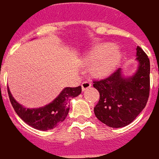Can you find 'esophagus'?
Instances as JSON below:
<instances>
[{
	"label": "esophagus",
	"mask_w": 159,
	"mask_h": 159,
	"mask_svg": "<svg viewBox=\"0 0 159 159\" xmlns=\"http://www.w3.org/2000/svg\"><path fill=\"white\" fill-rule=\"evenodd\" d=\"M91 86H92V83L91 82H89V81H85V82H83L82 83V89H83V91H84V90H86L87 89H89Z\"/></svg>",
	"instance_id": "34e87169"
}]
</instances>
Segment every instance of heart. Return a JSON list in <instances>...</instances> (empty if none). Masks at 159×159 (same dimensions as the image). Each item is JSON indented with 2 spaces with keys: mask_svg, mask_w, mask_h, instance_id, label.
Returning <instances> with one entry per match:
<instances>
[{
  "mask_svg": "<svg viewBox=\"0 0 159 159\" xmlns=\"http://www.w3.org/2000/svg\"><path fill=\"white\" fill-rule=\"evenodd\" d=\"M89 63H94L93 72L100 76H107L117 68L121 61V52L112 44L105 43L92 49L86 57Z\"/></svg>",
  "mask_w": 159,
  "mask_h": 159,
  "instance_id": "1",
  "label": "heart"
}]
</instances>
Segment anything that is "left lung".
<instances>
[{
    "mask_svg": "<svg viewBox=\"0 0 159 159\" xmlns=\"http://www.w3.org/2000/svg\"><path fill=\"white\" fill-rule=\"evenodd\" d=\"M136 55L139 67L132 77L124 78L118 68L104 79L93 80V86L100 93L94 114L107 126H126L147 105L150 93V60L139 46Z\"/></svg>",
    "mask_w": 159,
    "mask_h": 159,
    "instance_id": "1",
    "label": "left lung"
}]
</instances>
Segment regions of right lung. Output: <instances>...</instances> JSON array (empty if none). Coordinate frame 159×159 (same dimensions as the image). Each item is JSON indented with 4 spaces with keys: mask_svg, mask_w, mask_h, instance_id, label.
Returning a JSON list of instances; mask_svg holds the SVG:
<instances>
[{
    "mask_svg": "<svg viewBox=\"0 0 159 159\" xmlns=\"http://www.w3.org/2000/svg\"><path fill=\"white\" fill-rule=\"evenodd\" d=\"M82 87L66 88L52 102L37 109H28L16 101L7 89L10 102L19 117L28 125L39 130H48L55 128L66 119L70 110L69 101L79 95Z\"/></svg>",
    "mask_w": 159,
    "mask_h": 159,
    "instance_id": "add662e5",
    "label": "right lung"
}]
</instances>
